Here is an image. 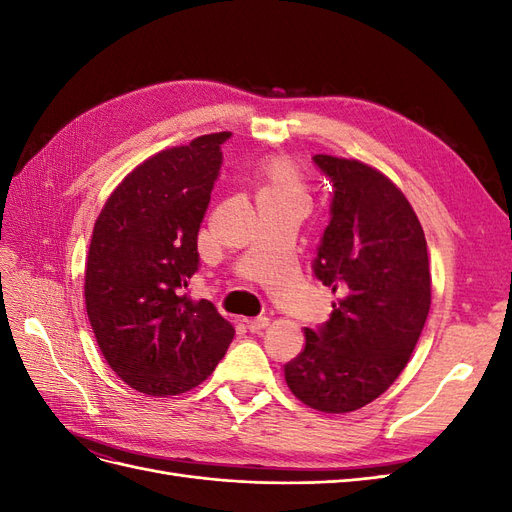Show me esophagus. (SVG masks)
Masks as SVG:
<instances>
[{
    "instance_id": "1",
    "label": "esophagus",
    "mask_w": 512,
    "mask_h": 512,
    "mask_svg": "<svg viewBox=\"0 0 512 512\" xmlns=\"http://www.w3.org/2000/svg\"><path fill=\"white\" fill-rule=\"evenodd\" d=\"M245 322H247V329H250L252 333H260L262 329L269 327V318H267V316H258V318L245 320Z\"/></svg>"
}]
</instances>
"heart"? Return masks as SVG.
<instances>
[{
  "label": "heart",
  "mask_w": 512,
  "mask_h": 512,
  "mask_svg": "<svg viewBox=\"0 0 512 512\" xmlns=\"http://www.w3.org/2000/svg\"><path fill=\"white\" fill-rule=\"evenodd\" d=\"M260 196H301L303 181L297 166L286 158H275L262 166L260 175Z\"/></svg>",
  "instance_id": "obj_1"
}]
</instances>
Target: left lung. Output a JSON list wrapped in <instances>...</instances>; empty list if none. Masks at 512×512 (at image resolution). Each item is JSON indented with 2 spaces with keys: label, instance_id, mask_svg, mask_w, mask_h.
<instances>
[{
  "label": "left lung",
  "instance_id": "left-lung-1",
  "mask_svg": "<svg viewBox=\"0 0 512 512\" xmlns=\"http://www.w3.org/2000/svg\"><path fill=\"white\" fill-rule=\"evenodd\" d=\"M333 185L314 275L342 299L305 348L284 365L305 406L344 414L367 406L397 380L431 305L425 232L408 198L380 170L318 153Z\"/></svg>",
  "mask_w": 512,
  "mask_h": 512
}]
</instances>
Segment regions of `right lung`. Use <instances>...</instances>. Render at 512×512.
I'll list each match as a JSON object with an SVG mask.
<instances>
[{"instance_id":"1","label":"right lung","mask_w":512,"mask_h":512,"mask_svg":"<svg viewBox=\"0 0 512 512\" xmlns=\"http://www.w3.org/2000/svg\"><path fill=\"white\" fill-rule=\"evenodd\" d=\"M230 132L170 147L123 179L91 235L85 305L106 363L132 389L179 395L211 376L235 329L185 288L198 271V228Z\"/></svg>"}]
</instances>
